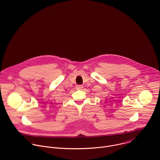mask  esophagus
Returning <instances> with one entry per match:
<instances>
[{
    "label": "esophagus",
    "instance_id": "34e87169",
    "mask_svg": "<svg viewBox=\"0 0 160 160\" xmlns=\"http://www.w3.org/2000/svg\"><path fill=\"white\" fill-rule=\"evenodd\" d=\"M83 85H77L76 86V89L77 90H81L82 88H83Z\"/></svg>",
    "mask_w": 160,
    "mask_h": 160
}]
</instances>
